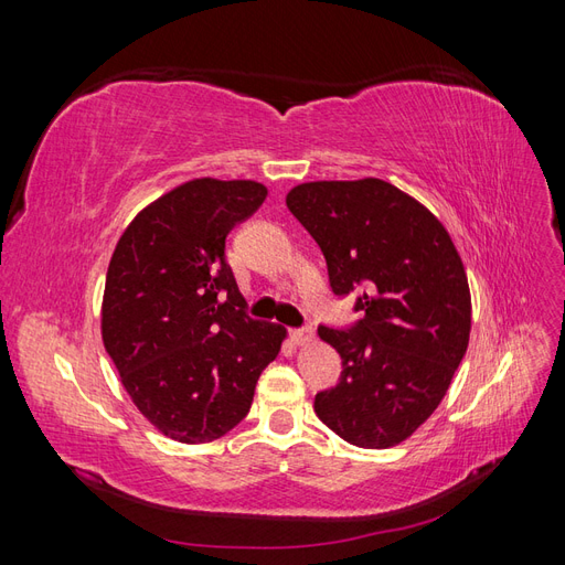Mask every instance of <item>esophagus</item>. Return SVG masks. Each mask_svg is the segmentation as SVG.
<instances>
[{
    "instance_id": "obj_1",
    "label": "esophagus",
    "mask_w": 565,
    "mask_h": 565,
    "mask_svg": "<svg viewBox=\"0 0 565 565\" xmlns=\"http://www.w3.org/2000/svg\"><path fill=\"white\" fill-rule=\"evenodd\" d=\"M289 339L295 341V344H309L313 339V330L311 328H297V330H289Z\"/></svg>"
}]
</instances>
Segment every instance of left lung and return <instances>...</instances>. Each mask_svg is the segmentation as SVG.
I'll use <instances>...</instances> for the list:
<instances>
[{"label":"left lung","instance_id":"1","mask_svg":"<svg viewBox=\"0 0 565 565\" xmlns=\"http://www.w3.org/2000/svg\"><path fill=\"white\" fill-rule=\"evenodd\" d=\"M287 207L318 243L332 292H355L361 313L318 324L344 370L316 393V415L351 446H398L431 417L469 347L459 254L424 204L382 179L301 183Z\"/></svg>","mask_w":565,"mask_h":565}]
</instances>
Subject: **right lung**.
<instances>
[{
	"label": "right lung",
	"mask_w": 565,
	"mask_h": 565,
	"mask_svg": "<svg viewBox=\"0 0 565 565\" xmlns=\"http://www.w3.org/2000/svg\"><path fill=\"white\" fill-rule=\"evenodd\" d=\"M256 181L195 179L162 195L119 237L100 330L141 415L179 443L241 424L285 328L245 311L226 262L228 233L266 200Z\"/></svg>",
	"instance_id": "add662e5"
}]
</instances>
